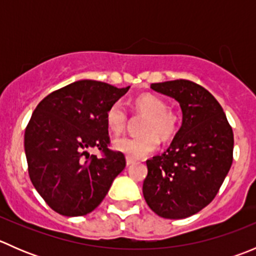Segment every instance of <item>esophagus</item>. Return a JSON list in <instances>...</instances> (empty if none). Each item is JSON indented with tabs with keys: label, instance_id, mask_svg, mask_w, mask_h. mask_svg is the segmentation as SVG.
Returning a JSON list of instances; mask_svg holds the SVG:
<instances>
[{
	"label": "esophagus",
	"instance_id": "34e87169",
	"mask_svg": "<svg viewBox=\"0 0 256 256\" xmlns=\"http://www.w3.org/2000/svg\"><path fill=\"white\" fill-rule=\"evenodd\" d=\"M135 164V161H134V160L126 157V164H128V166H131V164Z\"/></svg>",
	"mask_w": 256,
	"mask_h": 256
}]
</instances>
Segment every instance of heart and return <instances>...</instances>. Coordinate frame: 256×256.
I'll use <instances>...</instances> for the list:
<instances>
[{"mask_svg": "<svg viewBox=\"0 0 256 256\" xmlns=\"http://www.w3.org/2000/svg\"><path fill=\"white\" fill-rule=\"evenodd\" d=\"M136 114L146 116L144 121V135L136 138H120L114 141L115 151L121 152L131 160H142L158 148L160 138H171L178 130V116L167 106L162 98L154 94H144L134 102ZM106 124L115 135L122 132L128 124V112L120 102H115L106 112Z\"/></svg>", "mask_w": 256, "mask_h": 256, "instance_id": "b5f03b06", "label": "heart"}]
</instances>
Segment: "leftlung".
Instances as JSON below:
<instances>
[{
	"label": "left lung",
	"mask_w": 256,
	"mask_h": 256,
	"mask_svg": "<svg viewBox=\"0 0 256 256\" xmlns=\"http://www.w3.org/2000/svg\"><path fill=\"white\" fill-rule=\"evenodd\" d=\"M151 89L180 102L182 125L168 148L146 161L144 197L162 218H187L207 207L223 184L233 164V130L220 104L200 85L180 79Z\"/></svg>",
	"instance_id": "left-lung-1"
}]
</instances>
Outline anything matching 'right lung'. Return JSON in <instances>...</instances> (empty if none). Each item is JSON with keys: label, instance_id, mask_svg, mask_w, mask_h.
<instances>
[{"label": "right lung", "instance_id": "right-lung-1", "mask_svg": "<svg viewBox=\"0 0 256 256\" xmlns=\"http://www.w3.org/2000/svg\"><path fill=\"white\" fill-rule=\"evenodd\" d=\"M130 86L78 80L47 95L24 132L28 174L37 192L56 213L85 216L94 210L125 168L124 154L110 144L106 112ZM96 146L102 159L86 150Z\"/></svg>", "mask_w": 256, "mask_h": 256}]
</instances>
